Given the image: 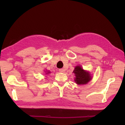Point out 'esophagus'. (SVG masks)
<instances>
[{"instance_id":"1","label":"esophagus","mask_w":125,"mask_h":125,"mask_svg":"<svg viewBox=\"0 0 125 125\" xmlns=\"http://www.w3.org/2000/svg\"><path fill=\"white\" fill-rule=\"evenodd\" d=\"M59 71L60 73H65V70L63 68H62V69H59Z\"/></svg>"}]
</instances>
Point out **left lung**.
<instances>
[{"mask_svg": "<svg viewBox=\"0 0 125 125\" xmlns=\"http://www.w3.org/2000/svg\"><path fill=\"white\" fill-rule=\"evenodd\" d=\"M73 73L75 74V82L78 84H86L91 79L89 73L83 69L81 66L75 67Z\"/></svg>", "mask_w": 125, "mask_h": 125, "instance_id": "obj_1", "label": "left lung"}]
</instances>
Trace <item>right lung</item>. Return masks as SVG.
Wrapping results in <instances>:
<instances>
[{"instance_id":"obj_1","label":"right lung","mask_w":125,"mask_h":125,"mask_svg":"<svg viewBox=\"0 0 125 125\" xmlns=\"http://www.w3.org/2000/svg\"><path fill=\"white\" fill-rule=\"evenodd\" d=\"M47 73H46L47 74H49V73H50V71H47Z\"/></svg>"}]
</instances>
